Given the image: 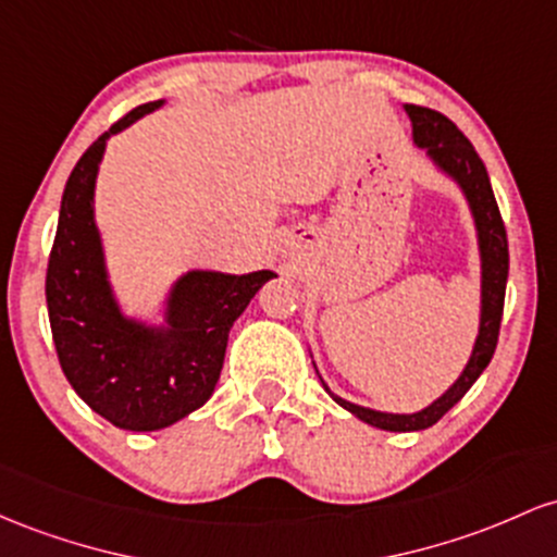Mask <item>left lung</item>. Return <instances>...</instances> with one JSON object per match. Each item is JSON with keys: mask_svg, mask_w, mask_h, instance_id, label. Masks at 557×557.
<instances>
[{"mask_svg": "<svg viewBox=\"0 0 557 557\" xmlns=\"http://www.w3.org/2000/svg\"><path fill=\"white\" fill-rule=\"evenodd\" d=\"M410 121H413V139L418 147H423L431 154V160L447 171L449 176L463 186L468 202H471L473 218H476L479 228V245H481V326L476 336V347H473L471 360H468L466 371L460 379L429 408L413 416H392L379 413V410L360 408V405L347 403V399L331 395L329 386L326 392L342 408L358 416L360 421L371 423V426L384 431H421L434 426L442 416L460 403L473 386V381L481 376L486 366H490L492 355H495L499 323H503V308H505V284H508V234H505L503 215H499L495 191H492L490 176L481 162L479 152L473 144L466 139V134L449 121L442 112L421 108V104H405Z\"/></svg>", "mask_w": 557, "mask_h": 557, "instance_id": "1", "label": "left lung"}]
</instances>
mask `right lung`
<instances>
[{
  "instance_id": "obj_1",
  "label": "right lung",
  "mask_w": 557,
  "mask_h": 557,
  "mask_svg": "<svg viewBox=\"0 0 557 557\" xmlns=\"http://www.w3.org/2000/svg\"><path fill=\"white\" fill-rule=\"evenodd\" d=\"M134 108L81 154L62 191L47 265V310L62 373L86 405L126 431H154L208 403L226 358L228 331L273 271L247 276L191 271L168 299V329L126 321L110 295L94 226V178L104 141L141 115Z\"/></svg>"
}]
</instances>
